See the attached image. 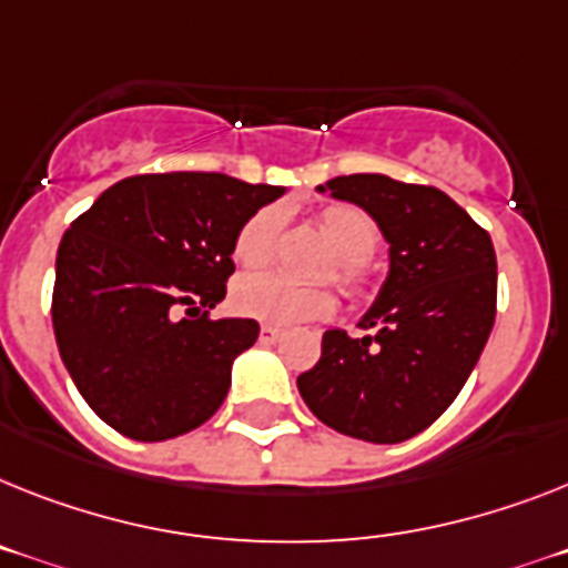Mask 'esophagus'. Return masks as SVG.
Returning <instances> with one entry per match:
<instances>
[{
	"instance_id": "1",
	"label": "esophagus",
	"mask_w": 568,
	"mask_h": 568,
	"mask_svg": "<svg viewBox=\"0 0 568 568\" xmlns=\"http://www.w3.org/2000/svg\"><path fill=\"white\" fill-rule=\"evenodd\" d=\"M260 341H262V343H276V341H283V328H276V326H262V328H260Z\"/></svg>"
}]
</instances>
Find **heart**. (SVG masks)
Listing matches in <instances>:
<instances>
[{
	"mask_svg": "<svg viewBox=\"0 0 568 568\" xmlns=\"http://www.w3.org/2000/svg\"><path fill=\"white\" fill-rule=\"evenodd\" d=\"M283 216L274 207L256 211L236 233L233 256L245 268H265L274 260ZM321 231L337 251V283L361 297L369 288L366 260L378 247V231L373 219L352 204H335L321 213ZM233 308L242 317L265 326H300V323L326 321L337 308V297L328 288H300L276 274H247L236 280L231 294Z\"/></svg>",
	"mask_w": 568,
	"mask_h": 568,
	"instance_id": "heart-1",
	"label": "heart"
}]
</instances>
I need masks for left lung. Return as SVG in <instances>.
I'll return each instance as SVG.
<instances>
[{
    "mask_svg": "<svg viewBox=\"0 0 568 568\" xmlns=\"http://www.w3.org/2000/svg\"><path fill=\"white\" fill-rule=\"evenodd\" d=\"M317 190L373 216L389 268L357 321L366 335L328 328L321 361L297 389L332 430L398 445L430 427L474 373L497 314V254L488 233L436 187L357 173Z\"/></svg>",
    "mask_w": 568,
    "mask_h": 568,
    "instance_id": "left-lung-1",
    "label": "left lung"
}]
</instances>
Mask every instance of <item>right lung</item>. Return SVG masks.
Wrapping results in <instances>:
<instances>
[{
	"label": "right lung",
	"instance_id": "right-lung-1",
	"mask_svg": "<svg viewBox=\"0 0 568 568\" xmlns=\"http://www.w3.org/2000/svg\"><path fill=\"white\" fill-rule=\"evenodd\" d=\"M283 193L222 173L132 175L71 222L51 321L74 387L109 427L164 442L222 407L260 323L207 308L225 300L240 227Z\"/></svg>",
	"mask_w": 568,
	"mask_h": 568
}]
</instances>
